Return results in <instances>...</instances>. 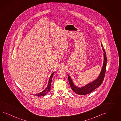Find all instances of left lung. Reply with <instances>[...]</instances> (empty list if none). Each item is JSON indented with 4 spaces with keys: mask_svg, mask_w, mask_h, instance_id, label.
<instances>
[{
    "mask_svg": "<svg viewBox=\"0 0 121 121\" xmlns=\"http://www.w3.org/2000/svg\"><path fill=\"white\" fill-rule=\"evenodd\" d=\"M102 47L103 48V56H104V61L103 63V67L101 70V71L99 74V77L95 80L92 82H91L86 85L82 87H78L76 86L72 80L71 78L70 75L68 74V78L69 82L71 87V89L73 90L74 93L79 95H86L91 93L94 91L95 89L98 88L102 84L103 81L104 80L105 75L106 73V63H107V58H106V53L105 50L103 48V44L101 43Z\"/></svg>",
    "mask_w": 121,
    "mask_h": 121,
    "instance_id": "obj_1",
    "label": "left lung"
}]
</instances>
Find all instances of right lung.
Returning a JSON list of instances; mask_svg holds the SVG:
<instances>
[{"mask_svg":"<svg viewBox=\"0 0 121 121\" xmlns=\"http://www.w3.org/2000/svg\"><path fill=\"white\" fill-rule=\"evenodd\" d=\"M54 73V72H53L52 73L50 76V78H49V80L48 81V86L47 87V88H46L43 91L41 92L40 93H39L38 94H36L35 95L38 97H40V96H44L45 95H46L49 92H50L51 90V81L52 79V77L53 76V74Z\"/></svg>","mask_w":121,"mask_h":121,"instance_id":"obj_1","label":"right lung"}]
</instances>
